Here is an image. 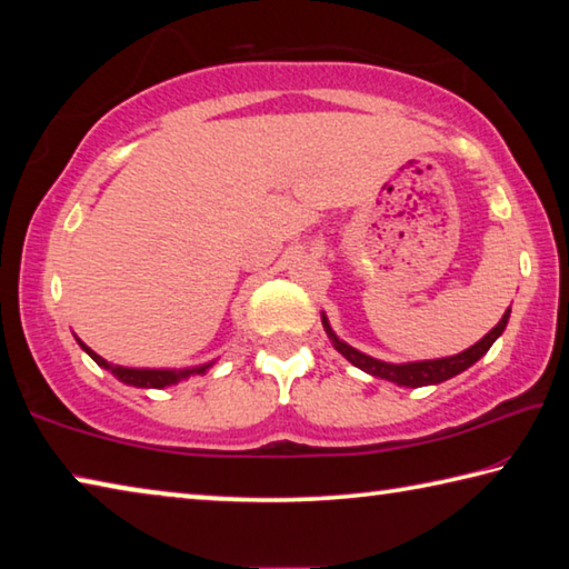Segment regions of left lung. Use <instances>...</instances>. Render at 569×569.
Segmentation results:
<instances>
[{
    "label": "left lung",
    "instance_id": "1",
    "mask_svg": "<svg viewBox=\"0 0 569 569\" xmlns=\"http://www.w3.org/2000/svg\"><path fill=\"white\" fill-rule=\"evenodd\" d=\"M509 318H511V308L503 312V318L496 322V326L488 330V333L478 340L476 346L466 348V351H460L456 356H445V358H430V361H407V363H389V361H379V358L373 356H366L358 351V348L348 346L346 340H340L336 336V330L330 328L328 322V315L320 312V320H322V328H326V333L330 338V343H333L336 351L346 358V361H351L356 369H361L366 373L376 376V379H387L391 383H397V387H409V389H419V387H435V383H442L452 379V376L462 373L466 369H470L476 361H480L488 353V348H491L498 336L503 333L506 326H509Z\"/></svg>",
    "mask_w": 569,
    "mask_h": 569
}]
</instances>
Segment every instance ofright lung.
Returning <instances> with one entry per match:
<instances>
[{
    "instance_id": "right-lung-1",
    "label": "right lung",
    "mask_w": 569,
    "mask_h": 569,
    "mask_svg": "<svg viewBox=\"0 0 569 569\" xmlns=\"http://www.w3.org/2000/svg\"><path fill=\"white\" fill-rule=\"evenodd\" d=\"M76 340H78V346H81L83 351L89 353L93 361L101 366V369L111 371L121 383H127V387H137V389L174 387V383L186 381V379H190V376L206 373L216 363V361H208V363H200V366H190V369H132V366H113V363H109L107 358H101L99 353L91 351V348L86 346L81 338H76Z\"/></svg>"
}]
</instances>
